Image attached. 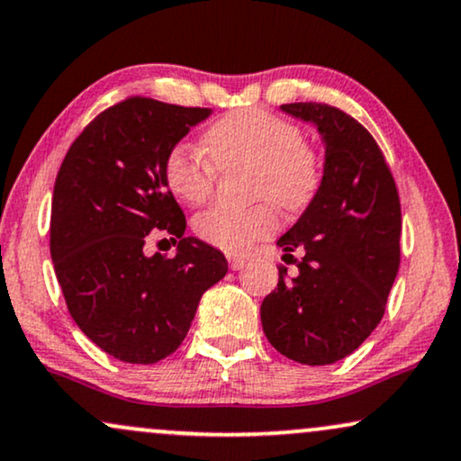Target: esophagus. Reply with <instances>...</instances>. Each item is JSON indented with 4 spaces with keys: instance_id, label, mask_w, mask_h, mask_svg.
I'll return each instance as SVG.
<instances>
[{
    "instance_id": "esophagus-1",
    "label": "esophagus",
    "mask_w": 461,
    "mask_h": 461,
    "mask_svg": "<svg viewBox=\"0 0 461 461\" xmlns=\"http://www.w3.org/2000/svg\"><path fill=\"white\" fill-rule=\"evenodd\" d=\"M227 261H230L231 270H240V267L247 266L249 259L242 258V255H230V258H227Z\"/></svg>"
}]
</instances>
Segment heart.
<instances>
[{
    "label": "heart",
    "instance_id": "heart-1",
    "mask_svg": "<svg viewBox=\"0 0 461 461\" xmlns=\"http://www.w3.org/2000/svg\"><path fill=\"white\" fill-rule=\"evenodd\" d=\"M208 159L189 144H176L163 161V178L178 200L200 206L211 200L219 170L250 166V208L214 206L197 214L194 230L200 240L225 253H244L278 227V208L302 212L323 183V159L317 147L302 140L294 121L259 108H242L221 116L203 133ZM275 203L272 204L269 200Z\"/></svg>",
    "mask_w": 461,
    "mask_h": 461
}]
</instances>
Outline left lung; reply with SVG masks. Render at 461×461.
<instances>
[{"label": "left lung", "mask_w": 461, "mask_h": 461, "mask_svg": "<svg viewBox=\"0 0 461 461\" xmlns=\"http://www.w3.org/2000/svg\"><path fill=\"white\" fill-rule=\"evenodd\" d=\"M281 108L317 125L325 166L317 197L278 238L298 276L287 281L281 267L261 302V325L285 357L325 366L351 355L385 314L400 267V195L376 140L351 114L319 102Z\"/></svg>", "instance_id": "1"}]
</instances>
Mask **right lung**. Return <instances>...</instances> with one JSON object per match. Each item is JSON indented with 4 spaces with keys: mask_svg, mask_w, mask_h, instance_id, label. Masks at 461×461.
<instances>
[{
    "mask_svg": "<svg viewBox=\"0 0 461 461\" xmlns=\"http://www.w3.org/2000/svg\"><path fill=\"white\" fill-rule=\"evenodd\" d=\"M208 108L131 95L95 116L66 153L52 191L50 258L68 311L102 351L157 364L185 340L203 291L227 274L225 255L185 238L163 161ZM157 235L172 260L148 258Z\"/></svg>",
    "mask_w": 461,
    "mask_h": 461,
    "instance_id": "add662e5",
    "label": "right lung"
}]
</instances>
